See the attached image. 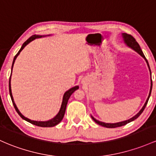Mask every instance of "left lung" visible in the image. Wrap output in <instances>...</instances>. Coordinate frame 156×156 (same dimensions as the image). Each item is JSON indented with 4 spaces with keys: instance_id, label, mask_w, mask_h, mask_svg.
<instances>
[{
    "instance_id": "1",
    "label": "left lung",
    "mask_w": 156,
    "mask_h": 156,
    "mask_svg": "<svg viewBox=\"0 0 156 156\" xmlns=\"http://www.w3.org/2000/svg\"><path fill=\"white\" fill-rule=\"evenodd\" d=\"M122 36H123V38H124V42L126 43V45L128 46V47H131L132 49H134L135 51H136L138 53V54H140L142 57L144 58L145 59V61H146L147 64L148 65V67L149 69H150V66H149V64H148V61L146 59V58H145L143 52H142L141 47H140L139 44H138V42L136 41V39L134 38L133 36H132L131 35H128V34L126 33H123L122 34ZM150 74H151V71H150ZM152 87H153V81H152V79H151V87H150V94H149V96L147 98V99L146 102H145L144 105V107H142V109L141 110L139 111V112H138V114H136V115L133 116V118H131L129 120H126V121H121V122H119V123H115V124H107V123H104V122H101V121H98L95 119H94L92 116H91L92 119H93V121H95V123H97L98 124H99V125L101 126H103L104 127H107V128H115V127H119V126H124V125H126V124H128V123L131 122V121H134L135 119H136L137 118H138L140 116V115H141L142 112H143V111L144 110L145 107H146L147 104V102H148V100L149 98H150V95H151V91H152Z\"/></svg>"
}]
</instances>
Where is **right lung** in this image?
I'll return each instance as SVG.
<instances>
[{"label":"right lung","instance_id":"right-lung-1","mask_svg":"<svg viewBox=\"0 0 156 156\" xmlns=\"http://www.w3.org/2000/svg\"><path fill=\"white\" fill-rule=\"evenodd\" d=\"M42 36H40V35H32V36H31L30 38L27 39L26 41L23 43V45H22L21 48H20V49L19 51H18V52L17 53L16 55L15 56L14 58V60H13V62H12V67H13V65H14V63H15V59L17 58V57H18V55L20 54V52H21L22 50H23V49L27 45V44H29V43H30L32 41L35 40V38H37V37H41ZM10 80H11V75H10V78H9V95H10V97H11V99H12V104L13 105H14V107L15 109V110H16V112H18V115L20 116V117L22 118L23 119H24L25 121H28V122L31 123V124H34V125H36V126H41V127H52V126H54L55 125H57V124H58L60 122H61V121H62L63 118H64V114H65V111H66V104H67V102H68V100H69V97L71 96L72 94L74 92L75 90H78V86H76V87H73V88L69 89L68 91H66V92L64 93V98H63V101H62V104H61V109H60V111L58 113L57 115L55 116V118H53L52 119L49 120V121H32V120L27 119V118L24 117V116L20 112V111L18 110V109L17 108L16 105H15V102H14V100H13V97H12V91H11V86H10Z\"/></svg>","mask_w":156,"mask_h":156}]
</instances>
